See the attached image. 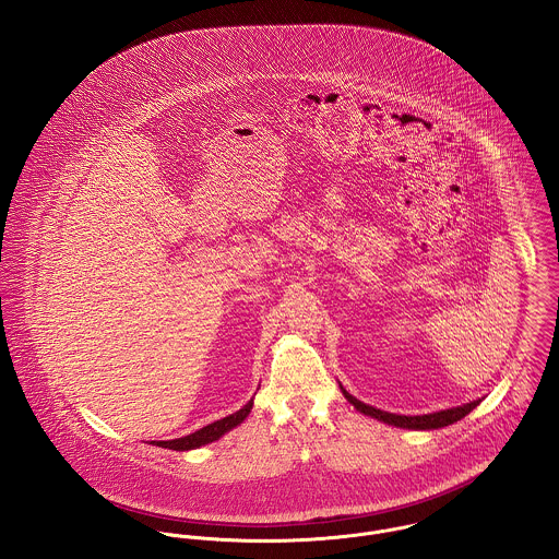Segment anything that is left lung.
<instances>
[{
    "instance_id": "obj_1",
    "label": "left lung",
    "mask_w": 559,
    "mask_h": 559,
    "mask_svg": "<svg viewBox=\"0 0 559 559\" xmlns=\"http://www.w3.org/2000/svg\"><path fill=\"white\" fill-rule=\"evenodd\" d=\"M342 389V386H340ZM344 396L361 412L365 416H371L376 420H382L386 425H393L399 428H414V430H430V428L450 427L454 423L462 420L466 414H471L479 401H471L466 405H460V407H452V409H443V412H435V414H425V416H399V414H389V412H382V409H376L371 405H365L359 399H355L353 394L346 393L342 389Z\"/></svg>"
}]
</instances>
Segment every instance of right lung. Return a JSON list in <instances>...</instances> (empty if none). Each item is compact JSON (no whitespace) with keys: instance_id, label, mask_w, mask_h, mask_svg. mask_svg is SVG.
I'll return each instance as SVG.
<instances>
[{"instance_id":"1","label":"right lung","mask_w":559,"mask_h":559,"mask_svg":"<svg viewBox=\"0 0 559 559\" xmlns=\"http://www.w3.org/2000/svg\"><path fill=\"white\" fill-rule=\"evenodd\" d=\"M253 407V399L238 412H234L231 416H226L213 425H206V427L200 428L197 432L188 435V437H181V439H170V441H152L154 445H160V448H168V450H177V452H186V450H194L200 445H206L211 441H217L222 435H226L230 428L238 427L251 412Z\"/></svg>"}]
</instances>
